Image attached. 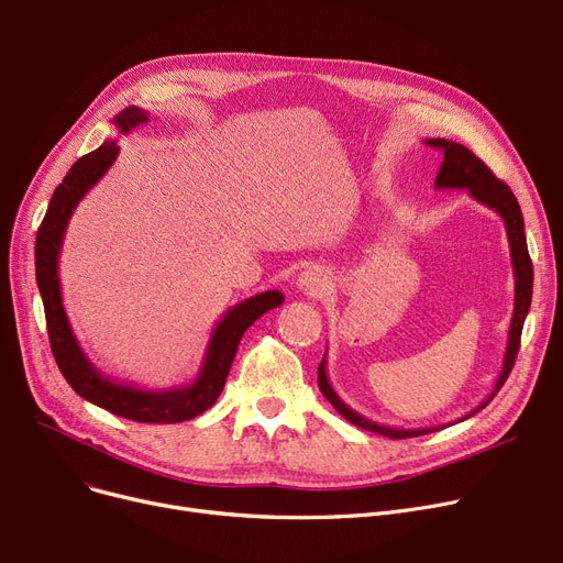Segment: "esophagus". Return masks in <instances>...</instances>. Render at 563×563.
<instances>
[{"label": "esophagus", "instance_id": "obj_1", "mask_svg": "<svg viewBox=\"0 0 563 563\" xmlns=\"http://www.w3.org/2000/svg\"><path fill=\"white\" fill-rule=\"evenodd\" d=\"M328 283H330V278H328L325 269H321V267H308V269H303L301 274H298V278H296L298 289L310 294V296L323 294L328 289Z\"/></svg>", "mask_w": 563, "mask_h": 563}]
</instances>
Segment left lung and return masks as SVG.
I'll list each match as a JSON object with an SVG mask.
<instances>
[{"mask_svg":"<svg viewBox=\"0 0 563 563\" xmlns=\"http://www.w3.org/2000/svg\"><path fill=\"white\" fill-rule=\"evenodd\" d=\"M428 146L437 148V152L443 154V163L439 167L434 187L437 190H468V195L486 206L492 208L494 212H498L505 221L507 229V240H509V253H511V267H514V314H511V323H509V334H507V349H505V360H503V368L498 373V380L492 389V394L486 396L473 411H468L466 417H462L460 421H466L468 417L477 415L482 407H486L492 402V398L500 391V387L505 385L507 376L514 368L516 355H518V346H520V332H522V323H526V317L530 312V303H532V283H534V272H532V260L528 253V240H526V223H522V212L520 206L514 197V192L509 190V185L503 183L500 178L494 176V172L486 167L473 152L460 142H451L443 137H430L423 140ZM319 389L321 394L328 398V402L340 411V415L351 421L353 426L376 432L389 439H409V437H419V434H430L437 430H443L445 426H434V428H415V430H402V428H389V426H380L376 421H368L366 417L357 415L355 409H351L340 396L334 394L332 385L328 383V373H325V355L319 364Z\"/></svg>","mask_w":563,"mask_h":563,"instance_id":"1","label":"left lung"}]
</instances>
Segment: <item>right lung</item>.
<instances>
[{
	"label": "right lung",
	"instance_id": "obj_1",
	"mask_svg": "<svg viewBox=\"0 0 563 563\" xmlns=\"http://www.w3.org/2000/svg\"><path fill=\"white\" fill-rule=\"evenodd\" d=\"M112 122H115L120 133H129L131 129L148 122V112L137 106H129ZM118 154L120 144L115 140H106L95 152L74 163L63 183L54 190L47 214L35 235V280L43 296L52 353L69 387L88 402L103 407L112 415L140 423L190 421L203 415L219 398L246 328L265 312L278 308L285 301V296L276 289L262 291L223 314L210 334L201 368L190 385L154 391L106 378L88 360L71 332L60 296L58 257L71 212L77 210L90 187L99 183V178L115 163Z\"/></svg>",
	"mask_w": 563,
	"mask_h": 563
}]
</instances>
